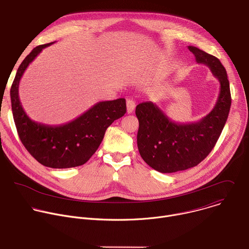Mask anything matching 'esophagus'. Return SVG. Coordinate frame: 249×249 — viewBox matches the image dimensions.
I'll return each instance as SVG.
<instances>
[{"label": "esophagus", "mask_w": 249, "mask_h": 249, "mask_svg": "<svg viewBox=\"0 0 249 249\" xmlns=\"http://www.w3.org/2000/svg\"><path fill=\"white\" fill-rule=\"evenodd\" d=\"M126 107H127V113L131 114L135 109V102L132 99H127Z\"/></svg>", "instance_id": "obj_1"}]
</instances>
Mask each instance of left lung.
Listing matches in <instances>:
<instances>
[{
	"label": "left lung",
	"mask_w": 249,
	"mask_h": 249,
	"mask_svg": "<svg viewBox=\"0 0 249 249\" xmlns=\"http://www.w3.org/2000/svg\"><path fill=\"white\" fill-rule=\"evenodd\" d=\"M198 64L207 65L220 83V92L212 111L193 123L172 121L152 101L137 105L139 153L152 168L161 173L185 170L199 164L215 147L231 109L230 82L225 67L215 56L188 46Z\"/></svg>",
	"instance_id": "1"
}]
</instances>
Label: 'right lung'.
I'll return each mask as SVG.
<instances>
[{"label":"right lung","instance_id":"obj_1","mask_svg":"<svg viewBox=\"0 0 249 249\" xmlns=\"http://www.w3.org/2000/svg\"><path fill=\"white\" fill-rule=\"evenodd\" d=\"M53 43L35 47L19 65L11 88L12 110L19 139L29 154L44 166L70 168L86 163L96 152L106 129L126 113V100L99 101L76 119L61 125L30 119L19 100V82L28 65Z\"/></svg>","mask_w":249,"mask_h":249}]
</instances>
